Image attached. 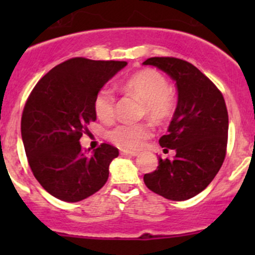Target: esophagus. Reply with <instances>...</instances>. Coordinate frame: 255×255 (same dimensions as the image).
I'll list each match as a JSON object with an SVG mask.
<instances>
[{"label":"esophagus","mask_w":255,"mask_h":255,"mask_svg":"<svg viewBox=\"0 0 255 255\" xmlns=\"http://www.w3.org/2000/svg\"><path fill=\"white\" fill-rule=\"evenodd\" d=\"M121 154H123V155L137 156V155H138V151H134V150H128V149H121Z\"/></svg>","instance_id":"1"}]
</instances>
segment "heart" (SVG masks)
<instances>
[{"label":"heart","mask_w":255,"mask_h":255,"mask_svg":"<svg viewBox=\"0 0 255 255\" xmlns=\"http://www.w3.org/2000/svg\"><path fill=\"white\" fill-rule=\"evenodd\" d=\"M125 89L144 102L145 112L151 120L165 121L173 115L175 101L169 91V84L160 73L151 69L133 74L125 82ZM115 94L110 87H102L94 100V110L97 118L109 122L115 115ZM150 134L144 125L121 123L113 127L107 137L121 148H138Z\"/></svg>","instance_id":"b5f03b06"}]
</instances>
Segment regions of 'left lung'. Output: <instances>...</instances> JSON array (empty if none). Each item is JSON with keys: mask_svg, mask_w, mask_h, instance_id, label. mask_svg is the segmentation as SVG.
I'll list each match as a JSON object with an SVG mask.
<instances>
[{"mask_svg": "<svg viewBox=\"0 0 255 255\" xmlns=\"http://www.w3.org/2000/svg\"><path fill=\"white\" fill-rule=\"evenodd\" d=\"M151 65L175 81L177 105L168 134L159 139L164 151L175 150L173 159H161L144 184L173 201L196 196L215 179L226 156L228 113L225 99L196 66L176 58H149Z\"/></svg>", "mask_w": 255, "mask_h": 255, "instance_id": "obj_1", "label": "left lung"}]
</instances>
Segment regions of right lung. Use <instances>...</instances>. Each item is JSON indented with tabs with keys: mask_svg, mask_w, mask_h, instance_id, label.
<instances>
[{
	"mask_svg": "<svg viewBox=\"0 0 255 255\" xmlns=\"http://www.w3.org/2000/svg\"><path fill=\"white\" fill-rule=\"evenodd\" d=\"M127 61L73 58L51 69L30 92L20 122L33 175L50 195L78 202L99 191L109 179L118 149L104 143L82 149L80 138L96 121L94 100Z\"/></svg>",
	"mask_w": 255,
	"mask_h": 255,
	"instance_id": "1",
	"label": "right lung"
}]
</instances>
